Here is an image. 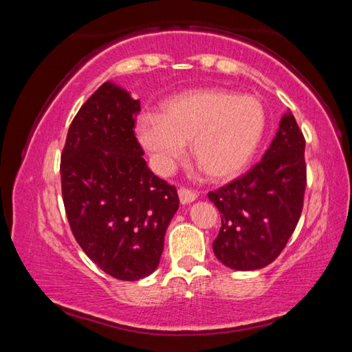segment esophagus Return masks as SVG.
<instances>
[{
  "mask_svg": "<svg viewBox=\"0 0 352 352\" xmlns=\"http://www.w3.org/2000/svg\"><path fill=\"white\" fill-rule=\"evenodd\" d=\"M178 197H180L182 204H190V201H194L195 199L199 197V194L195 192L194 189H189V188H178Z\"/></svg>",
  "mask_w": 352,
  "mask_h": 352,
  "instance_id": "obj_1",
  "label": "esophagus"
}]
</instances>
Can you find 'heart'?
I'll use <instances>...</instances> for the list:
<instances>
[{
	"instance_id": "b5f03b06",
	"label": "heart",
	"mask_w": 352,
	"mask_h": 352,
	"mask_svg": "<svg viewBox=\"0 0 352 352\" xmlns=\"http://www.w3.org/2000/svg\"><path fill=\"white\" fill-rule=\"evenodd\" d=\"M265 121L258 98L211 88L168 99L162 115H141L136 135L162 174L174 169L184 155V141L190 140L195 163L206 175L223 180L239 174L252 160Z\"/></svg>"
}]
</instances>
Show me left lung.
Returning <instances> with one entry per match:
<instances>
[{
	"instance_id": "1",
	"label": "left lung",
	"mask_w": 352,
	"mask_h": 352,
	"mask_svg": "<svg viewBox=\"0 0 352 352\" xmlns=\"http://www.w3.org/2000/svg\"><path fill=\"white\" fill-rule=\"evenodd\" d=\"M306 140L292 113H285L264 157L247 174L210 190L220 212L212 242L216 258L234 270L272 264L301 217L307 170Z\"/></svg>"
}]
</instances>
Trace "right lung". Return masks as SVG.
<instances>
[{"label": "right lung", "mask_w": 352, "mask_h": 352, "mask_svg": "<svg viewBox=\"0 0 352 352\" xmlns=\"http://www.w3.org/2000/svg\"><path fill=\"white\" fill-rule=\"evenodd\" d=\"M138 100L105 82L77 111L60 160L62 199L77 243L121 281L148 276L178 210L174 184L153 175L135 136Z\"/></svg>", "instance_id": "obj_1"}]
</instances>
